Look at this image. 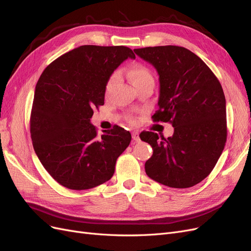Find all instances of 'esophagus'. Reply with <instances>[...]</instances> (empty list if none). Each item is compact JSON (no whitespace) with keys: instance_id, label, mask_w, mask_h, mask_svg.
<instances>
[{"instance_id":"1","label":"esophagus","mask_w":251,"mask_h":251,"mask_svg":"<svg viewBox=\"0 0 251 251\" xmlns=\"http://www.w3.org/2000/svg\"><path fill=\"white\" fill-rule=\"evenodd\" d=\"M132 138H133V140H134V141H136V143H137V141H139V140H140V138H139V134H138L137 132H133V133H132Z\"/></svg>"}]
</instances>
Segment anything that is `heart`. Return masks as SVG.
Returning <instances> with one entry per match:
<instances>
[{
  "instance_id": "b5f03b06",
  "label": "heart",
  "mask_w": 251,
  "mask_h": 251,
  "mask_svg": "<svg viewBox=\"0 0 251 251\" xmlns=\"http://www.w3.org/2000/svg\"><path fill=\"white\" fill-rule=\"evenodd\" d=\"M127 77L130 80V82L132 83V85L135 87V88L145 83L154 82V79H152V75H151L150 70L141 64L131 65V67H130L127 71ZM118 79H119V74L114 73L110 77V79H108L106 82V85H105L106 92H108L112 89V87L116 84Z\"/></svg>"
}]
</instances>
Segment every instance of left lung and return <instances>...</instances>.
Returning a JSON list of instances; mask_svg holds the SVG:
<instances>
[{
    "label": "left lung",
    "mask_w": 251,
    "mask_h": 251,
    "mask_svg": "<svg viewBox=\"0 0 251 251\" xmlns=\"http://www.w3.org/2000/svg\"><path fill=\"white\" fill-rule=\"evenodd\" d=\"M134 52L159 75V108L152 120L174 127L168 138L151 131L139 135L154 150L146 162V173L170 188H191L209 176L226 145L222 85L199 56L183 47H146Z\"/></svg>",
    "instance_id": "8db88e82"
}]
</instances>
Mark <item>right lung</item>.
<instances>
[{"label":"right lung","mask_w":251,"mask_h":251,"mask_svg":"<svg viewBox=\"0 0 251 251\" xmlns=\"http://www.w3.org/2000/svg\"><path fill=\"white\" fill-rule=\"evenodd\" d=\"M128 57L125 46L84 45L63 54L36 85L29 128L42 165L61 186L88 190L111 179L131 134L117 125L97 135L93 110L104 103L105 85Z\"/></svg>","instance_id":"right-lung-1"}]
</instances>
